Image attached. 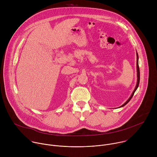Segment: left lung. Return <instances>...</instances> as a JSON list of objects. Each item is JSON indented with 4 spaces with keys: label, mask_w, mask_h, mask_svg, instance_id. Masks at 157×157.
<instances>
[{
    "label": "left lung",
    "mask_w": 157,
    "mask_h": 157,
    "mask_svg": "<svg viewBox=\"0 0 157 157\" xmlns=\"http://www.w3.org/2000/svg\"><path fill=\"white\" fill-rule=\"evenodd\" d=\"M137 84H136V87H135V89H134V90H133V93H132V95L130 96V97L128 98V99L123 104V105H122L120 107H123V106H124L125 105H126L130 101V99H132V98L133 97V94H134V93H135V92H136V91L137 90V89L138 88V87H139V82H140V70H139V55H138V53H137Z\"/></svg>",
    "instance_id": "1"
}]
</instances>
